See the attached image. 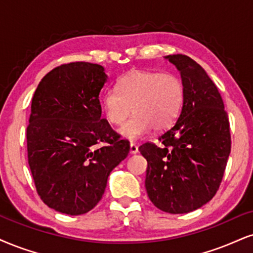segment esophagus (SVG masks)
Wrapping results in <instances>:
<instances>
[{"mask_svg": "<svg viewBox=\"0 0 253 253\" xmlns=\"http://www.w3.org/2000/svg\"><path fill=\"white\" fill-rule=\"evenodd\" d=\"M138 152V146H137L135 143H130V154L135 155Z\"/></svg>", "mask_w": 253, "mask_h": 253, "instance_id": "obj_1", "label": "esophagus"}]
</instances>
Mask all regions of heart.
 I'll list each match as a JSON object with an SVG mask.
<instances>
[{"instance_id":"obj_1","label":"heart","mask_w":253,"mask_h":253,"mask_svg":"<svg viewBox=\"0 0 253 253\" xmlns=\"http://www.w3.org/2000/svg\"><path fill=\"white\" fill-rule=\"evenodd\" d=\"M185 89L179 77L158 71L135 70L122 77L117 89H108L101 104L109 123L123 124L124 138L138 139L152 129L164 131L174 123L182 110Z\"/></svg>"}]
</instances>
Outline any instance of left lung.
Wrapping results in <instances>:
<instances>
[{
    "label": "left lung",
    "mask_w": 253,
    "mask_h": 253,
    "mask_svg": "<svg viewBox=\"0 0 253 253\" xmlns=\"http://www.w3.org/2000/svg\"><path fill=\"white\" fill-rule=\"evenodd\" d=\"M185 89L182 111L160 143H144L139 152L148 162L145 189L156 208L188 213L216 195L231 151L226 111L217 86L197 62L168 55Z\"/></svg>",
    "instance_id": "obj_1"
}]
</instances>
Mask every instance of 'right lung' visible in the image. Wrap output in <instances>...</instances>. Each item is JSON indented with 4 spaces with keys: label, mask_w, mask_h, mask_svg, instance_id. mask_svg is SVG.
Segmentation results:
<instances>
[{
    "label": "right lung",
    "mask_w": 253,
    "mask_h": 253,
    "mask_svg": "<svg viewBox=\"0 0 253 253\" xmlns=\"http://www.w3.org/2000/svg\"><path fill=\"white\" fill-rule=\"evenodd\" d=\"M104 68L73 62L52 69L31 101L28 163L41 199L58 212L79 216L101 201L109 174L129 154L102 118Z\"/></svg>",
    "instance_id": "add662e5"
}]
</instances>
